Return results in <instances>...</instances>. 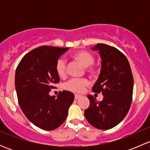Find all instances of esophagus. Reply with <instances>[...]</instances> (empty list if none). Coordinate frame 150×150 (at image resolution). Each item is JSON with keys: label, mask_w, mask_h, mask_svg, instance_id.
<instances>
[{"label": "esophagus", "mask_w": 150, "mask_h": 150, "mask_svg": "<svg viewBox=\"0 0 150 150\" xmlns=\"http://www.w3.org/2000/svg\"><path fill=\"white\" fill-rule=\"evenodd\" d=\"M81 97V96H80V95H75V99H80Z\"/></svg>", "instance_id": "obj_1"}]
</instances>
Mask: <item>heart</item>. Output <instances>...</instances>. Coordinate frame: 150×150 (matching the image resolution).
Listing matches in <instances>:
<instances>
[{
  "label": "heart",
  "mask_w": 150,
  "mask_h": 150,
  "mask_svg": "<svg viewBox=\"0 0 150 150\" xmlns=\"http://www.w3.org/2000/svg\"><path fill=\"white\" fill-rule=\"evenodd\" d=\"M72 58L81 63L83 66L86 67V70L88 72H94L95 68L91 67V64L94 62L95 58L91 53L83 50L78 51L72 54ZM56 72L59 78H65L67 73L65 60L63 59H58L56 64ZM87 85L88 81L86 79H72L64 84V88L66 90L74 93H81L83 91L85 86Z\"/></svg>",
  "instance_id": "1"
}]
</instances>
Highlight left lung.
I'll list each match as a JSON object with an SVG mask.
<instances>
[{
  "label": "left lung",
  "instance_id": "1",
  "mask_svg": "<svg viewBox=\"0 0 150 150\" xmlns=\"http://www.w3.org/2000/svg\"><path fill=\"white\" fill-rule=\"evenodd\" d=\"M91 49L99 51L102 59L99 79L92 91L102 92L104 98L98 102L88 95L90 105L84 115L95 128L110 129L125 118L131 107L134 88L132 72L125 56L115 47L97 43Z\"/></svg>",
  "mask_w": 150,
  "mask_h": 150
}]
</instances>
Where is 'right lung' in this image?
Instances as JSON below:
<instances>
[{
    "label": "right lung",
    "instance_id": "obj_1",
    "mask_svg": "<svg viewBox=\"0 0 150 150\" xmlns=\"http://www.w3.org/2000/svg\"><path fill=\"white\" fill-rule=\"evenodd\" d=\"M69 49L43 46L28 53L19 62L15 73V88L19 106L27 118L46 131L59 127L66 120L74 101L73 93L60 91L50 96L54 85L59 82L56 72L59 58Z\"/></svg>",
    "mask_w": 150,
    "mask_h": 150
}]
</instances>
